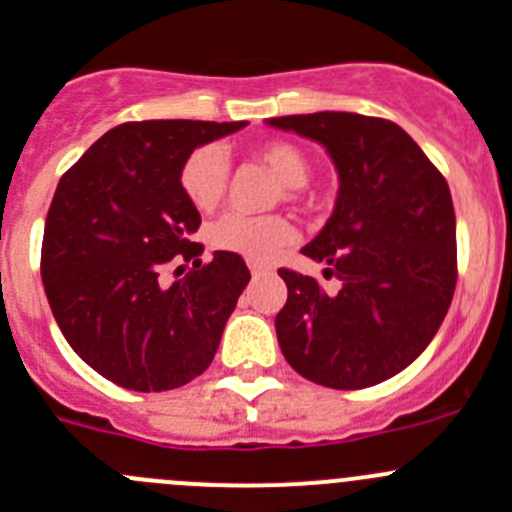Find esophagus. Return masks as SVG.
Segmentation results:
<instances>
[{
  "label": "esophagus",
  "instance_id": "esophagus-1",
  "mask_svg": "<svg viewBox=\"0 0 512 512\" xmlns=\"http://www.w3.org/2000/svg\"><path fill=\"white\" fill-rule=\"evenodd\" d=\"M247 267H250V272L255 275V278H262V275H270L272 272V265H267V262H260V260H250L247 262Z\"/></svg>",
  "mask_w": 512,
  "mask_h": 512
}]
</instances>
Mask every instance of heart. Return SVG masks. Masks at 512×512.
<instances>
[{
  "mask_svg": "<svg viewBox=\"0 0 512 512\" xmlns=\"http://www.w3.org/2000/svg\"><path fill=\"white\" fill-rule=\"evenodd\" d=\"M255 159L283 181L285 199L295 202L303 197V189L313 171L303 148L290 141H265L255 148ZM179 184L184 197L197 212H217L229 191V164L222 151L217 146H202L191 151L181 166ZM293 237V224L280 214H267V217L229 214L212 229V245L217 250L247 257V260H267Z\"/></svg>",
  "mask_w": 512,
  "mask_h": 512,
  "instance_id": "heart-1",
  "label": "heart"
}]
</instances>
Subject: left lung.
<instances>
[{
    "instance_id": "1",
    "label": "left lung",
    "mask_w": 512,
    "mask_h": 512,
    "mask_svg": "<svg viewBox=\"0 0 512 512\" xmlns=\"http://www.w3.org/2000/svg\"><path fill=\"white\" fill-rule=\"evenodd\" d=\"M323 143L341 189L303 255L323 262L326 290L280 267L288 303L275 318L288 364L328 389H366L407 369L429 346L457 285L450 186L404 128L358 113L270 118Z\"/></svg>"
}]
</instances>
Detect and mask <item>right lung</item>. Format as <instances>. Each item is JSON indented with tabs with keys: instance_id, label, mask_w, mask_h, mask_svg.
Returning a JSON list of instances; mask_svg holds the SVG:
<instances>
[{
	"instance_id": "obj_1",
	"label": "right lung",
	"mask_w": 512,
	"mask_h": 512,
	"mask_svg": "<svg viewBox=\"0 0 512 512\" xmlns=\"http://www.w3.org/2000/svg\"><path fill=\"white\" fill-rule=\"evenodd\" d=\"M245 121H131L62 174L45 219L40 272L62 336L90 369L133 391H169L207 371L250 283L240 255L189 237L202 217L179 184L186 156ZM171 261H194L164 289ZM179 270V267H176Z\"/></svg>"
}]
</instances>
